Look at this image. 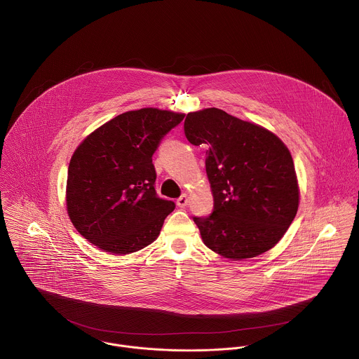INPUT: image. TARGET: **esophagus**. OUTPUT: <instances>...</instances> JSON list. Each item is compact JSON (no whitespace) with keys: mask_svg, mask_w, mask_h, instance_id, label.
Masks as SVG:
<instances>
[{"mask_svg":"<svg viewBox=\"0 0 359 359\" xmlns=\"http://www.w3.org/2000/svg\"><path fill=\"white\" fill-rule=\"evenodd\" d=\"M188 205V196L187 195H181L178 199H177V205L178 207H185Z\"/></svg>","mask_w":359,"mask_h":359,"instance_id":"esophagus-1","label":"esophagus"}]
</instances>
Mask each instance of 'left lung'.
<instances>
[{"mask_svg": "<svg viewBox=\"0 0 359 359\" xmlns=\"http://www.w3.org/2000/svg\"><path fill=\"white\" fill-rule=\"evenodd\" d=\"M184 130L191 144L207 147L214 210L194 217L205 246L233 261L272 249L299 208L289 149L268 130L217 107L188 113Z\"/></svg>", "mask_w": 359, "mask_h": 359, "instance_id": "8db88e82", "label": "left lung"}]
</instances>
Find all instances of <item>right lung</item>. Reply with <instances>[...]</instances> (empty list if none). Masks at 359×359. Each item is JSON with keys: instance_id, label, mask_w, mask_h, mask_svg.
Returning a JSON list of instances; mask_svg holds the SVG:
<instances>
[{"instance_id": "1", "label": "right lung", "mask_w": 359, "mask_h": 359, "mask_svg": "<svg viewBox=\"0 0 359 359\" xmlns=\"http://www.w3.org/2000/svg\"><path fill=\"white\" fill-rule=\"evenodd\" d=\"M184 114L145 107L126 111L90 134L72 156L66 205L74 228L113 255L151 245L172 201L158 198L152 156Z\"/></svg>"}]
</instances>
